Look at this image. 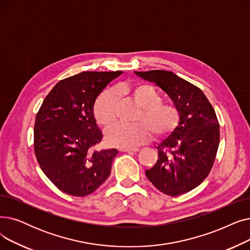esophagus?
<instances>
[{"instance_id":"obj_1","label":"esophagus","mask_w":250,"mask_h":250,"mask_svg":"<svg viewBox=\"0 0 250 250\" xmlns=\"http://www.w3.org/2000/svg\"><path fill=\"white\" fill-rule=\"evenodd\" d=\"M120 150H121V151H124V152H137V151H139V148H137V147H132V148H121Z\"/></svg>"}]
</instances>
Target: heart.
Returning a JSON list of instances; mask_svg holds the SVG:
<instances>
[{"label":"heart","mask_w":250,"mask_h":250,"mask_svg":"<svg viewBox=\"0 0 250 250\" xmlns=\"http://www.w3.org/2000/svg\"><path fill=\"white\" fill-rule=\"evenodd\" d=\"M118 94L131 98L140 106L135 117L137 123L125 125L118 123L105 132L109 144L119 147H132L145 144L151 137L163 138L174 132L179 126L181 113L171 102H162L161 94L147 84H123L116 87ZM117 96L111 89H104L93 106L97 122L106 128L116 120Z\"/></svg>","instance_id":"heart-1"}]
</instances>
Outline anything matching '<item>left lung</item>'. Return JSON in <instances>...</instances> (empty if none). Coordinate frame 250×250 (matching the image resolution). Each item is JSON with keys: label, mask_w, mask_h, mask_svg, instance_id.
<instances>
[{"label": "left lung", "mask_w": 250, "mask_h": 250, "mask_svg": "<svg viewBox=\"0 0 250 250\" xmlns=\"http://www.w3.org/2000/svg\"><path fill=\"white\" fill-rule=\"evenodd\" d=\"M135 74L156 83L181 113L180 124L157 146L156 165L146 171L161 192L177 196L197 187L209 174L220 144V125L212 105L200 88L171 71Z\"/></svg>", "instance_id": "obj_1"}]
</instances>
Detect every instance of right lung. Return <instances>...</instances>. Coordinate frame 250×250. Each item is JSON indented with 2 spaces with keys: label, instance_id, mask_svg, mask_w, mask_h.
<instances>
[{
  "label": "right lung",
  "instance_id": "obj_1",
  "mask_svg": "<svg viewBox=\"0 0 250 250\" xmlns=\"http://www.w3.org/2000/svg\"><path fill=\"white\" fill-rule=\"evenodd\" d=\"M122 73L85 71L59 81L35 117L34 152L44 175L61 191L86 196L110 176L118 150H96L103 133L93 116L102 90Z\"/></svg>",
  "mask_w": 250,
  "mask_h": 250
}]
</instances>
